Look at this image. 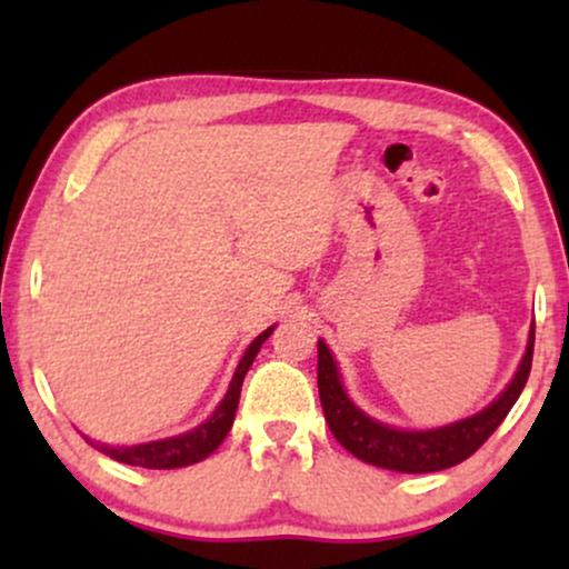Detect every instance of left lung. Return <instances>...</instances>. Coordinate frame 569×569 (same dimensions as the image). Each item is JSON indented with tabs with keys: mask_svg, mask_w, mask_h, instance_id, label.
Wrapping results in <instances>:
<instances>
[{
	"mask_svg": "<svg viewBox=\"0 0 569 569\" xmlns=\"http://www.w3.org/2000/svg\"><path fill=\"white\" fill-rule=\"evenodd\" d=\"M532 348L535 321L530 339H527V352L521 358L519 371L513 375L511 385L487 409H481L479 415L433 430H398L371 420L369 415H363L350 401L342 382H339V371L335 358H331V350L326 348V342H318V393H321L323 417L335 439L350 455L369 462V466L388 468V471L398 473L443 471V468H452L457 462L468 460L498 430L500 422L506 420L516 398L525 390L527 377H530Z\"/></svg>",
	"mask_w": 569,
	"mask_h": 569,
	"instance_id": "8db88e82",
	"label": "left lung"
}]
</instances>
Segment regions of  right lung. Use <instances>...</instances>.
Here are the masks:
<instances>
[{
	"label": "right lung",
	"instance_id": "obj_1",
	"mask_svg": "<svg viewBox=\"0 0 569 569\" xmlns=\"http://www.w3.org/2000/svg\"><path fill=\"white\" fill-rule=\"evenodd\" d=\"M272 329H276V326H270V329L262 331V335L248 345L243 358H240L238 369H234L230 390H227V396L221 398L217 411H213L202 426H198L194 430H187V433L181 436H173V439L136 443V447H107V443H96L90 439L88 443H93L98 452L109 455L117 462H126V466H141V468H158V471H166V468H184V466H192V462L206 460L208 455L217 452L219 443L227 439V433H230L234 411H238L240 388H243L246 371L251 369L253 358H257V352L262 348L264 339L272 335Z\"/></svg>",
	"mask_w": 569,
	"mask_h": 569
}]
</instances>
